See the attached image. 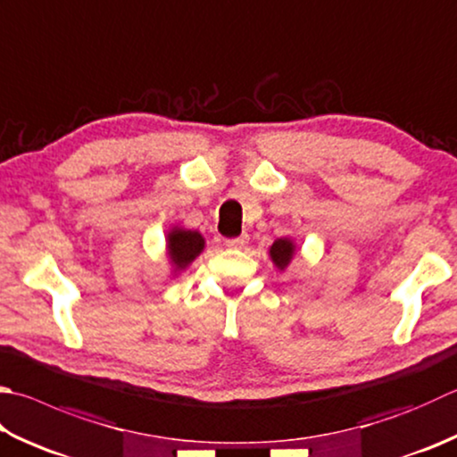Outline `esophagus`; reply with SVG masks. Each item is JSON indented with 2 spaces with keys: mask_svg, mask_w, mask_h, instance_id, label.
Here are the masks:
<instances>
[{
  "mask_svg": "<svg viewBox=\"0 0 457 457\" xmlns=\"http://www.w3.org/2000/svg\"><path fill=\"white\" fill-rule=\"evenodd\" d=\"M248 243V237L246 235H240L235 238H227V246L230 248H243Z\"/></svg>",
  "mask_w": 457,
  "mask_h": 457,
  "instance_id": "1",
  "label": "esophagus"
}]
</instances>
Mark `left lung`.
I'll list each match as a JSON object with an SVG mask.
<instances>
[{
    "instance_id": "1",
    "label": "left lung",
    "mask_w": 457,
    "mask_h": 457,
    "mask_svg": "<svg viewBox=\"0 0 457 457\" xmlns=\"http://www.w3.org/2000/svg\"><path fill=\"white\" fill-rule=\"evenodd\" d=\"M295 251H296V246L290 238H277L272 243L269 254L272 258V262L277 264V269L284 270L290 264L292 256H295Z\"/></svg>"
}]
</instances>
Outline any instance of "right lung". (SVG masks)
Wrapping results in <instances>:
<instances>
[{
    "mask_svg": "<svg viewBox=\"0 0 457 457\" xmlns=\"http://www.w3.org/2000/svg\"><path fill=\"white\" fill-rule=\"evenodd\" d=\"M204 238L201 232L173 227L167 235V254L170 264L175 266V272L185 270L196 256L203 253Z\"/></svg>",
    "mask_w": 457,
    "mask_h": 457,
    "instance_id": "obj_1",
    "label": "right lung"
}]
</instances>
